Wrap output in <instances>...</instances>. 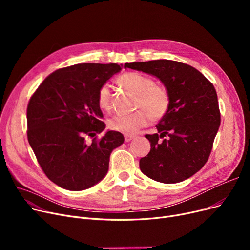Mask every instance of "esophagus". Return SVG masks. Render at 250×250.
<instances>
[{
    "label": "esophagus",
    "mask_w": 250,
    "mask_h": 250,
    "mask_svg": "<svg viewBox=\"0 0 250 250\" xmlns=\"http://www.w3.org/2000/svg\"><path fill=\"white\" fill-rule=\"evenodd\" d=\"M135 137L133 135H125V142H130Z\"/></svg>",
    "instance_id": "esophagus-1"
}]
</instances>
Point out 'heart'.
Returning <instances> with one entry per match:
<instances>
[{"label": "heart", "mask_w": 250, "mask_h": 250, "mask_svg": "<svg viewBox=\"0 0 250 250\" xmlns=\"http://www.w3.org/2000/svg\"><path fill=\"white\" fill-rule=\"evenodd\" d=\"M118 83L137 94L135 107L140 109L129 114L113 115L108 121V125L115 132L125 135L135 134L138 129L148 125L150 116L158 120L167 112L170 104L168 91L162 86L155 85L152 78L140 73H126L118 78ZM97 103L102 110L110 109L111 91L108 84L99 87Z\"/></svg>", "instance_id": "b5f03b06"}]
</instances>
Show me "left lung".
Segmentation results:
<instances>
[{"label": "left lung", "mask_w": 250, "mask_h": 250, "mask_svg": "<svg viewBox=\"0 0 250 250\" xmlns=\"http://www.w3.org/2000/svg\"><path fill=\"white\" fill-rule=\"evenodd\" d=\"M125 68L157 77L170 96L167 112L156 125L158 134L146 135L149 154L140 160L146 176L163 183H177L206 164L221 123L213 84L187 63L157 60L126 62Z\"/></svg>", "instance_id": "left-lung-1"}]
</instances>
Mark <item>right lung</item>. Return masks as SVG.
Returning <instances> with one entry per match:
<instances>
[{"instance_id":"right-lung-1","label":"right lung","mask_w":250,"mask_h":250,"mask_svg":"<svg viewBox=\"0 0 250 250\" xmlns=\"http://www.w3.org/2000/svg\"><path fill=\"white\" fill-rule=\"evenodd\" d=\"M117 63H78L47 76L27 106V138L42 171L57 186L83 190L95 186L108 171L113 149L124 136L103 132L97 103L101 85L122 70ZM87 137H92L89 143Z\"/></svg>"}]
</instances>
